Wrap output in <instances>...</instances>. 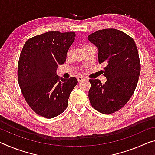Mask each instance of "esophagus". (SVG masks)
I'll return each instance as SVG.
<instances>
[{"mask_svg": "<svg viewBox=\"0 0 155 155\" xmlns=\"http://www.w3.org/2000/svg\"><path fill=\"white\" fill-rule=\"evenodd\" d=\"M77 80H78V82H81V81H85V80H86V78H84V77H77Z\"/></svg>", "mask_w": 155, "mask_h": 155, "instance_id": "obj_1", "label": "esophagus"}]
</instances>
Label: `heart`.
<instances>
[{"label":"heart","instance_id":"b5f03b06","mask_svg":"<svg viewBox=\"0 0 155 155\" xmlns=\"http://www.w3.org/2000/svg\"><path fill=\"white\" fill-rule=\"evenodd\" d=\"M88 46H90V45H85V46H84V48H85L86 47H88ZM70 53V52L69 51V52H68V55H69Z\"/></svg>","mask_w":155,"mask_h":155}]
</instances>
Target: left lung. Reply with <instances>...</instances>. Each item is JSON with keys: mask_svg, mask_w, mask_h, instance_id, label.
Listing matches in <instances>:
<instances>
[{"mask_svg": "<svg viewBox=\"0 0 155 155\" xmlns=\"http://www.w3.org/2000/svg\"><path fill=\"white\" fill-rule=\"evenodd\" d=\"M98 48L99 64H106L104 84L90 79L88 97L96 111L111 114L122 109L134 93L140 74L138 51L133 39L115 28L98 30L88 36Z\"/></svg>", "mask_w": 155, "mask_h": 155, "instance_id": "obj_1", "label": "left lung"}]
</instances>
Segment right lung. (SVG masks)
Listing matches in <instances>:
<instances>
[{"label":"right lung","mask_w":155,"mask_h":155,"mask_svg":"<svg viewBox=\"0 0 155 155\" xmlns=\"http://www.w3.org/2000/svg\"><path fill=\"white\" fill-rule=\"evenodd\" d=\"M74 32L49 31L26 41L18 64V81L31 109L45 118H53L68 107L70 94L78 81L61 78L58 65L66 61L67 52L74 41Z\"/></svg>","instance_id":"right-lung-1"}]
</instances>
